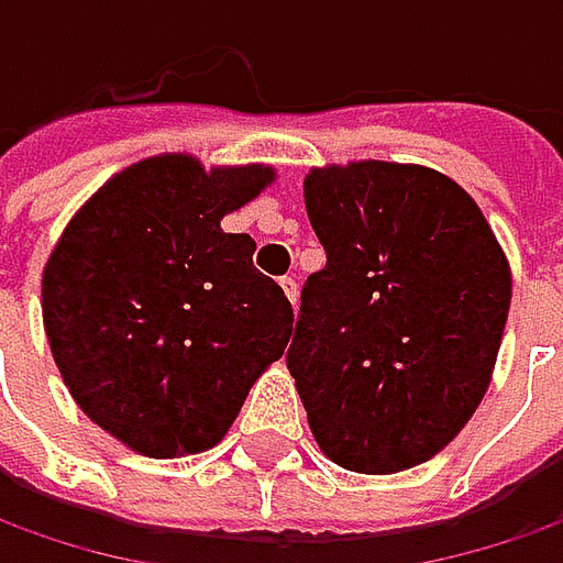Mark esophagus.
I'll return each mask as SVG.
<instances>
[{"instance_id": "obj_1", "label": "esophagus", "mask_w": 563, "mask_h": 563, "mask_svg": "<svg viewBox=\"0 0 563 563\" xmlns=\"http://www.w3.org/2000/svg\"><path fill=\"white\" fill-rule=\"evenodd\" d=\"M280 286H283V292H286V299H289L292 308H296V299H299V283L292 280V277H283Z\"/></svg>"}]
</instances>
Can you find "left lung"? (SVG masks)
I'll return each instance as SVG.
<instances>
[{
  "label": "left lung",
  "instance_id": "8db88e82",
  "mask_svg": "<svg viewBox=\"0 0 563 563\" xmlns=\"http://www.w3.org/2000/svg\"><path fill=\"white\" fill-rule=\"evenodd\" d=\"M328 264L286 353L321 453L365 476L444 451L482 404L510 311L485 213L438 169L353 159L306 176Z\"/></svg>",
  "mask_w": 563,
  "mask_h": 563
}]
</instances>
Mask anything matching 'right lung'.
<instances>
[{"instance_id":"add662e5","label":"right lung","mask_w":563,"mask_h":563,"mask_svg":"<svg viewBox=\"0 0 563 563\" xmlns=\"http://www.w3.org/2000/svg\"><path fill=\"white\" fill-rule=\"evenodd\" d=\"M274 166L159 154L100 185L43 267V328L87 419L141 456L223 441L292 333L255 239L220 220L255 201Z\"/></svg>"}]
</instances>
